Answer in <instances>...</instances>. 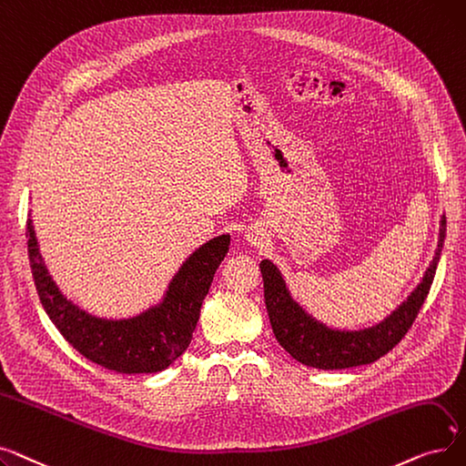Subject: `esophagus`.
<instances>
[{"instance_id": "34e87169", "label": "esophagus", "mask_w": 466, "mask_h": 466, "mask_svg": "<svg viewBox=\"0 0 466 466\" xmlns=\"http://www.w3.org/2000/svg\"><path fill=\"white\" fill-rule=\"evenodd\" d=\"M250 240H252V242H254V245H258V238H256V237H254V235H252V238H250Z\"/></svg>"}]
</instances>
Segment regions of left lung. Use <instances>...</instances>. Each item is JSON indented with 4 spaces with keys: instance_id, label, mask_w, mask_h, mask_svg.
<instances>
[{
    "instance_id": "1",
    "label": "left lung",
    "mask_w": 466,
    "mask_h": 466,
    "mask_svg": "<svg viewBox=\"0 0 466 466\" xmlns=\"http://www.w3.org/2000/svg\"><path fill=\"white\" fill-rule=\"evenodd\" d=\"M444 238L446 216H441L438 247L415 290L381 322L362 329L329 328L309 315L292 298L277 265L263 259L259 263L263 296L277 341L292 359L319 370H345L381 359L408 334L420 305H423L438 268Z\"/></svg>"
}]
</instances>
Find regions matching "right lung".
I'll use <instances>...</instances> for the list:
<instances>
[{"mask_svg": "<svg viewBox=\"0 0 466 466\" xmlns=\"http://www.w3.org/2000/svg\"><path fill=\"white\" fill-rule=\"evenodd\" d=\"M28 258L43 309L76 350L117 373H155L189 347L216 269L229 250V235L198 247L172 277L157 305L130 319H100L66 298L39 252L32 218L26 224Z\"/></svg>", "mask_w": 466, "mask_h": 466, "instance_id": "1", "label": "right lung"}]
</instances>
